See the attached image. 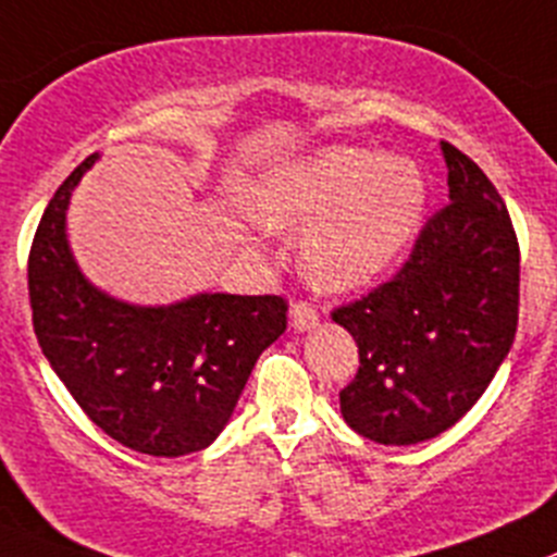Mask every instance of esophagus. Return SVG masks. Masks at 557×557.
I'll list each match as a JSON object with an SVG mask.
<instances>
[{
  "label": "esophagus",
  "instance_id": "obj_1",
  "mask_svg": "<svg viewBox=\"0 0 557 557\" xmlns=\"http://www.w3.org/2000/svg\"><path fill=\"white\" fill-rule=\"evenodd\" d=\"M290 326L296 332H310L313 326H319V313H315L313 305L296 302L290 305Z\"/></svg>",
  "mask_w": 557,
  "mask_h": 557
}]
</instances>
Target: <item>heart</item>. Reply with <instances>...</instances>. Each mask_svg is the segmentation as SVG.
<instances>
[{
  "label": "heart",
  "instance_id": "1",
  "mask_svg": "<svg viewBox=\"0 0 557 557\" xmlns=\"http://www.w3.org/2000/svg\"><path fill=\"white\" fill-rule=\"evenodd\" d=\"M429 184L409 156L326 145L263 170L247 189L238 227L249 242L305 231L299 261L313 285L357 290L382 277L418 231Z\"/></svg>",
  "mask_w": 557,
  "mask_h": 557
}]
</instances>
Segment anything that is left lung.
Instances as JSON below:
<instances>
[{
  "label": "left lung",
  "instance_id": "left-lung-1",
  "mask_svg": "<svg viewBox=\"0 0 557 557\" xmlns=\"http://www.w3.org/2000/svg\"><path fill=\"white\" fill-rule=\"evenodd\" d=\"M440 148L448 206L398 277L332 313L360 349L341 414L379 445L425 443L465 418L517 332L519 244L506 202L470 156Z\"/></svg>",
  "mask_w": 557,
  "mask_h": 557
}]
</instances>
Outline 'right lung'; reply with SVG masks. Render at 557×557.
<instances>
[{
  "mask_svg": "<svg viewBox=\"0 0 557 557\" xmlns=\"http://www.w3.org/2000/svg\"><path fill=\"white\" fill-rule=\"evenodd\" d=\"M96 161L98 153L62 181L35 233V335L103 434L137 454H197L222 434L258 357L285 332L288 308L280 296L211 290L134 305L90 283L67 242V206Z\"/></svg>",
  "mask_w": 557,
  "mask_h": 557,
  "instance_id": "right-lung-1",
  "label": "right lung"
}]
</instances>
